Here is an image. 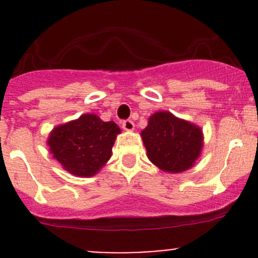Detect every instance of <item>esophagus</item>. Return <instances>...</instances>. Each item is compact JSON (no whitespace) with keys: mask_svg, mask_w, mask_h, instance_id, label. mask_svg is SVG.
I'll return each mask as SVG.
<instances>
[{"mask_svg":"<svg viewBox=\"0 0 258 258\" xmlns=\"http://www.w3.org/2000/svg\"><path fill=\"white\" fill-rule=\"evenodd\" d=\"M122 128H123L124 131H134L135 123L131 119H124V121L122 122Z\"/></svg>","mask_w":258,"mask_h":258,"instance_id":"1","label":"esophagus"}]
</instances>
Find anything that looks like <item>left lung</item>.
<instances>
[{
  "label": "left lung",
  "instance_id": "8db88e82",
  "mask_svg": "<svg viewBox=\"0 0 258 258\" xmlns=\"http://www.w3.org/2000/svg\"><path fill=\"white\" fill-rule=\"evenodd\" d=\"M147 157L165 172L188 170L201 155L204 135L201 128L167 111L153 113L141 132Z\"/></svg>",
  "mask_w": 258,
  "mask_h": 258
}]
</instances>
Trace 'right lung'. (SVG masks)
<instances>
[{
    "label": "right lung",
    "mask_w": 258,
    "mask_h": 258,
    "mask_svg": "<svg viewBox=\"0 0 258 258\" xmlns=\"http://www.w3.org/2000/svg\"><path fill=\"white\" fill-rule=\"evenodd\" d=\"M119 127L113 121L105 122L95 113L54 127L47 145L67 172L79 177L96 175L111 158L112 146Z\"/></svg>",
    "instance_id": "add662e5"
}]
</instances>
